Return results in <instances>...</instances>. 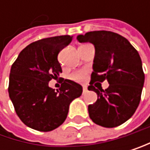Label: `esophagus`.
I'll return each instance as SVG.
<instances>
[{
	"label": "esophagus",
	"instance_id": "1",
	"mask_svg": "<svg viewBox=\"0 0 150 150\" xmlns=\"http://www.w3.org/2000/svg\"><path fill=\"white\" fill-rule=\"evenodd\" d=\"M87 91H88V90H87V86H85V85L83 86V93H87Z\"/></svg>",
	"mask_w": 150,
	"mask_h": 150
}]
</instances>
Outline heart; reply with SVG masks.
Segmentation results:
<instances>
[{"label":"heart","mask_w":150,"mask_h":150,"mask_svg":"<svg viewBox=\"0 0 150 150\" xmlns=\"http://www.w3.org/2000/svg\"><path fill=\"white\" fill-rule=\"evenodd\" d=\"M85 74H86V72L85 71H78V72H76V73H73L71 76H70V78L74 81H76V82H82L85 79Z\"/></svg>","instance_id":"heart-1"}]
</instances>
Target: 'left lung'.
I'll use <instances>...</instances> for the list:
<instances>
[{
	"mask_svg": "<svg viewBox=\"0 0 150 150\" xmlns=\"http://www.w3.org/2000/svg\"><path fill=\"white\" fill-rule=\"evenodd\" d=\"M76 39L92 43L95 49L88 90L95 92L98 98L88 105L89 117L105 128L124 123L137 110L145 80L138 51L127 38L112 31H90ZM104 80L110 84L107 89L93 87V81Z\"/></svg>",
	"mask_w": 150,
	"mask_h": 150,
	"instance_id": "left-lung-1",
	"label": "left lung"
}]
</instances>
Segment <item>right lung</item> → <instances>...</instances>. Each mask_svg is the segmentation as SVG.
Returning <instances> with one entry per match:
<instances>
[{
  "instance_id": "obj_1",
  "label": "right lung",
  "mask_w": 150,
  "mask_h": 150,
  "mask_svg": "<svg viewBox=\"0 0 150 150\" xmlns=\"http://www.w3.org/2000/svg\"><path fill=\"white\" fill-rule=\"evenodd\" d=\"M71 40L69 35L38 40L27 46L11 66L9 96L21 122L33 129L50 131L59 127L72 101L83 93L81 84L68 79H63L59 91L48 85L62 73L57 55Z\"/></svg>"
}]
</instances>
